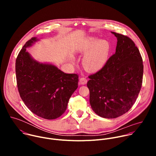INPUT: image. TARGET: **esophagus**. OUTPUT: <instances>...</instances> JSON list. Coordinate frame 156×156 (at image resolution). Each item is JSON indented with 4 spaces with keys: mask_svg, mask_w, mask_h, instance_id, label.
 <instances>
[{
    "mask_svg": "<svg viewBox=\"0 0 156 156\" xmlns=\"http://www.w3.org/2000/svg\"><path fill=\"white\" fill-rule=\"evenodd\" d=\"M80 83L81 84H86L87 83V79L84 77H81L80 79Z\"/></svg>",
    "mask_w": 156,
    "mask_h": 156,
    "instance_id": "obj_1",
    "label": "esophagus"
}]
</instances>
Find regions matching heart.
Masks as SVG:
<instances>
[{"mask_svg": "<svg viewBox=\"0 0 156 156\" xmlns=\"http://www.w3.org/2000/svg\"><path fill=\"white\" fill-rule=\"evenodd\" d=\"M79 51L87 52L83 60L85 69L90 72H96L102 69L107 62L109 45L105 41L90 38L84 42Z\"/></svg>", "mask_w": 156, "mask_h": 156, "instance_id": "obj_1", "label": "heart"}]
</instances>
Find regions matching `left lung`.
<instances>
[{"label": "left lung", "mask_w": 156, "mask_h": 156, "mask_svg": "<svg viewBox=\"0 0 156 156\" xmlns=\"http://www.w3.org/2000/svg\"><path fill=\"white\" fill-rule=\"evenodd\" d=\"M117 39L115 53L87 83L92 109L99 116L115 119L135 104L141 90L143 64L138 48L129 37L111 32Z\"/></svg>", "instance_id": "8db88e82"}]
</instances>
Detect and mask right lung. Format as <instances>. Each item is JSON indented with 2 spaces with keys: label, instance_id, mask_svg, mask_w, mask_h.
<instances>
[{
  "label": "right lung",
  "instance_id": "obj_1",
  "mask_svg": "<svg viewBox=\"0 0 156 156\" xmlns=\"http://www.w3.org/2000/svg\"><path fill=\"white\" fill-rule=\"evenodd\" d=\"M37 41L32 37L20 51L15 72L20 96L31 112L47 120L60 117L78 85V75L66 74L51 64L34 60L27 48Z\"/></svg>",
  "mask_w": 156,
  "mask_h": 156
}]
</instances>
